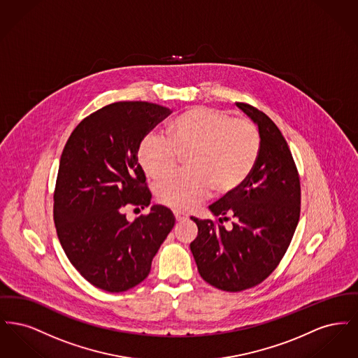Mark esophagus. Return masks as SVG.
<instances>
[{"label":"esophagus","mask_w":358,"mask_h":358,"mask_svg":"<svg viewBox=\"0 0 358 358\" xmlns=\"http://www.w3.org/2000/svg\"><path fill=\"white\" fill-rule=\"evenodd\" d=\"M174 217H176L177 222H182V220L187 219V216L184 213H181V212H174Z\"/></svg>","instance_id":"34e87169"}]
</instances>
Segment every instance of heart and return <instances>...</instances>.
I'll use <instances>...</instances> for the list:
<instances>
[{
  "instance_id": "obj_1",
  "label": "heart",
  "mask_w": 358,
  "mask_h": 358,
  "mask_svg": "<svg viewBox=\"0 0 358 358\" xmlns=\"http://www.w3.org/2000/svg\"><path fill=\"white\" fill-rule=\"evenodd\" d=\"M260 134L251 120L205 106L190 107L171 120L168 138L148 134L138 146V162L153 180L169 176L180 157L189 171L176 174L155 187L161 204L189 210L213 189L227 194L241 187L260 154Z\"/></svg>"
}]
</instances>
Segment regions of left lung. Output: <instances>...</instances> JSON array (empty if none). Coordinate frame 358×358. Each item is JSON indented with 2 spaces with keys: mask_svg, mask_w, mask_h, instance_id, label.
<instances>
[{
  "mask_svg": "<svg viewBox=\"0 0 358 358\" xmlns=\"http://www.w3.org/2000/svg\"><path fill=\"white\" fill-rule=\"evenodd\" d=\"M236 106L257 126L262 146L245 182L209 206L219 222L232 218L233 228L190 217L199 228L190 243L199 273L229 292L251 289L273 273L301 213L299 177L285 136L264 113L245 103Z\"/></svg>",
  "mask_w": 358,
  "mask_h": 358,
  "instance_id": "1",
  "label": "left lung"
}]
</instances>
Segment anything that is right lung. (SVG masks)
<instances>
[{
  "label": "right lung",
  "instance_id": "add662e5",
  "mask_svg": "<svg viewBox=\"0 0 358 358\" xmlns=\"http://www.w3.org/2000/svg\"><path fill=\"white\" fill-rule=\"evenodd\" d=\"M171 111L149 102H117L82 120L64 146L53 194V219L72 266L91 285L122 292L150 273L174 227L164 205L129 222L123 208L150 205L138 146Z\"/></svg>",
  "mask_w": 358,
  "mask_h": 358
}]
</instances>
